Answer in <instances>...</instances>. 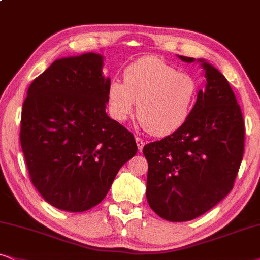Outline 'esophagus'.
<instances>
[{
  "mask_svg": "<svg viewBox=\"0 0 260 260\" xmlns=\"http://www.w3.org/2000/svg\"><path fill=\"white\" fill-rule=\"evenodd\" d=\"M136 141H137V146H138V150H139V151L143 150L144 145H145V143H144V140L141 139V138L137 137V138H136Z\"/></svg>",
  "mask_w": 260,
  "mask_h": 260,
  "instance_id": "esophagus-1",
  "label": "esophagus"
}]
</instances>
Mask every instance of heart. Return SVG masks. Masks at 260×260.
<instances>
[{"instance_id": "b5f03b06", "label": "heart", "mask_w": 260, "mask_h": 260, "mask_svg": "<svg viewBox=\"0 0 260 260\" xmlns=\"http://www.w3.org/2000/svg\"><path fill=\"white\" fill-rule=\"evenodd\" d=\"M197 96L198 81L192 74L158 57L144 56L127 66L123 83L110 81L107 102L110 116L119 122L129 119L137 106L143 127L153 136L164 137L187 122Z\"/></svg>"}]
</instances>
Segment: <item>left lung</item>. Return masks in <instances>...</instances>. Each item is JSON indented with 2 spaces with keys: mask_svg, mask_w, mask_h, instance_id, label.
Returning <instances> with one entry per match:
<instances>
[{
  "mask_svg": "<svg viewBox=\"0 0 260 260\" xmlns=\"http://www.w3.org/2000/svg\"><path fill=\"white\" fill-rule=\"evenodd\" d=\"M200 61L206 85L189 119L143 149L149 163L147 202L170 222L194 219L221 202L234 186L244 154V117L234 92L221 72Z\"/></svg>",
  "mask_w": 260,
  "mask_h": 260,
  "instance_id": "8db88e82",
  "label": "left lung"
}]
</instances>
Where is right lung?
<instances>
[{"label":"right lung","instance_id":"right-lung-1","mask_svg":"<svg viewBox=\"0 0 260 260\" xmlns=\"http://www.w3.org/2000/svg\"><path fill=\"white\" fill-rule=\"evenodd\" d=\"M103 57L56 60L35 79L21 111L20 143L31 182L55 208L81 212L100 204L137 153L133 134L106 113L110 79Z\"/></svg>","mask_w":260,"mask_h":260}]
</instances>
